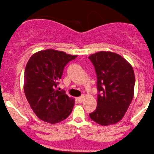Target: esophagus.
Wrapping results in <instances>:
<instances>
[{"label": "esophagus", "mask_w": 154, "mask_h": 154, "mask_svg": "<svg viewBox=\"0 0 154 154\" xmlns=\"http://www.w3.org/2000/svg\"><path fill=\"white\" fill-rule=\"evenodd\" d=\"M84 96H81V97L77 98V100L79 101V102H82L83 101H84Z\"/></svg>", "instance_id": "1"}]
</instances>
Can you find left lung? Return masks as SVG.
<instances>
[{
	"mask_svg": "<svg viewBox=\"0 0 154 154\" xmlns=\"http://www.w3.org/2000/svg\"><path fill=\"white\" fill-rule=\"evenodd\" d=\"M97 75V106L90 118L102 126L116 124L123 118L134 96L135 73L131 63L110 51L88 57Z\"/></svg>",
	"mask_w": 154,
	"mask_h": 154,
	"instance_id": "obj_1",
	"label": "left lung"
}]
</instances>
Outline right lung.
Returning a JSON list of instances; mask_svg holds the SVG:
<instances>
[{
  "label": "right lung",
  "instance_id": "1",
  "mask_svg": "<svg viewBox=\"0 0 154 154\" xmlns=\"http://www.w3.org/2000/svg\"><path fill=\"white\" fill-rule=\"evenodd\" d=\"M77 55L47 49L32 55L24 72L23 91L29 104L42 120L56 124L66 120L75 99L57 89L65 66Z\"/></svg>",
  "mask_w": 154,
  "mask_h": 154
}]
</instances>
